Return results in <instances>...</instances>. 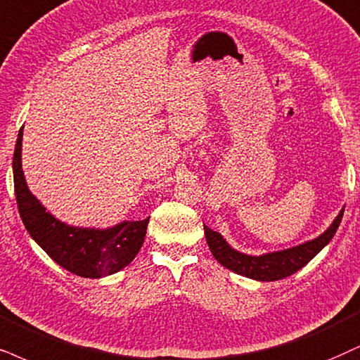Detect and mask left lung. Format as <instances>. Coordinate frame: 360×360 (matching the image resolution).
<instances>
[{
  "label": "left lung",
  "instance_id": "obj_1",
  "mask_svg": "<svg viewBox=\"0 0 360 360\" xmlns=\"http://www.w3.org/2000/svg\"><path fill=\"white\" fill-rule=\"evenodd\" d=\"M342 215L344 208L335 217V220L332 221L330 227L322 235H319L317 238H314V240L300 243V245L287 248V250L272 252V254H264L257 257L237 252L225 242V238L219 232H214L207 225H203V230H205V238L212 255L224 267L230 269L232 272L238 275H243V277L254 278V281L274 282L285 278L288 275L295 274L297 270L305 267L332 240L337 229H339Z\"/></svg>",
  "mask_w": 360,
  "mask_h": 360
}]
</instances>
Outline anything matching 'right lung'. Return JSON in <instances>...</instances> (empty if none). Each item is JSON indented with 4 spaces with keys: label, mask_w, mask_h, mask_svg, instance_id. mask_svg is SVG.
<instances>
[{
    "label": "right lung",
    "mask_w": 360,
    "mask_h": 360,
    "mask_svg": "<svg viewBox=\"0 0 360 360\" xmlns=\"http://www.w3.org/2000/svg\"><path fill=\"white\" fill-rule=\"evenodd\" d=\"M21 141L23 127L13 155V180L18 210L31 238L58 265L79 277L100 278L127 267L143 245L150 219L122 221L105 230L72 227L55 219L28 190L21 168Z\"/></svg>",
    "instance_id": "1"
}]
</instances>
